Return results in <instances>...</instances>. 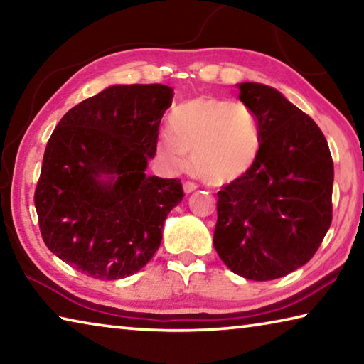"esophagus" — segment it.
I'll return each mask as SVG.
<instances>
[{
    "instance_id": "obj_1",
    "label": "esophagus",
    "mask_w": 364,
    "mask_h": 364,
    "mask_svg": "<svg viewBox=\"0 0 364 364\" xmlns=\"http://www.w3.org/2000/svg\"><path fill=\"white\" fill-rule=\"evenodd\" d=\"M197 188V183H194V181H184V184H183V189H184V193L186 194H189V193H193V191H196Z\"/></svg>"
}]
</instances>
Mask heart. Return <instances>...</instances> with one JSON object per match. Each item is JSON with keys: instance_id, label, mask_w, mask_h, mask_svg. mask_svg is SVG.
Segmentation results:
<instances>
[{"instance_id": "b5f03b06", "label": "heart", "mask_w": 364, "mask_h": 364, "mask_svg": "<svg viewBox=\"0 0 364 364\" xmlns=\"http://www.w3.org/2000/svg\"><path fill=\"white\" fill-rule=\"evenodd\" d=\"M168 127L171 134L159 138V157L184 168L189 154L196 173L215 186L242 176L260 154L257 117L244 102L194 97L171 110Z\"/></svg>"}]
</instances>
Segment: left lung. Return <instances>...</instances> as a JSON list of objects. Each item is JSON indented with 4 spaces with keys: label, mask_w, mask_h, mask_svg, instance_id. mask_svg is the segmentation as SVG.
Returning <instances> with one entry per match:
<instances>
[{
    "label": "left lung",
    "mask_w": 364,
    "mask_h": 364,
    "mask_svg": "<svg viewBox=\"0 0 364 364\" xmlns=\"http://www.w3.org/2000/svg\"><path fill=\"white\" fill-rule=\"evenodd\" d=\"M239 100L257 117L262 147L218 191L213 245L232 273L278 279L310 262L329 230L334 164L319 127L278 90L241 83Z\"/></svg>",
    "instance_id": "1"
}]
</instances>
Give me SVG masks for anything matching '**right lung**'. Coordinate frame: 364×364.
<instances>
[{"label":"right lung","instance_id":"right-lung-1","mask_svg":"<svg viewBox=\"0 0 364 364\" xmlns=\"http://www.w3.org/2000/svg\"><path fill=\"white\" fill-rule=\"evenodd\" d=\"M171 97L167 85L109 86L72 107L48 141L35 189L41 237L86 276L110 281L139 271L183 199L178 178L144 173Z\"/></svg>","mask_w":364,"mask_h":364}]
</instances>
